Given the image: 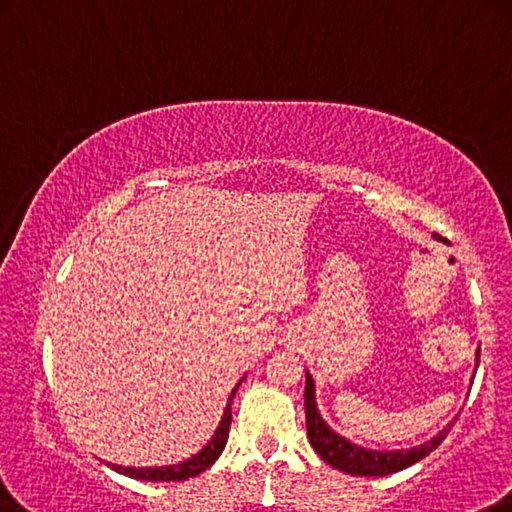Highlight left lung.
<instances>
[{"instance_id":"8db88e82","label":"left lung","mask_w":512,"mask_h":512,"mask_svg":"<svg viewBox=\"0 0 512 512\" xmlns=\"http://www.w3.org/2000/svg\"><path fill=\"white\" fill-rule=\"evenodd\" d=\"M305 421H307V437H310V444L314 446V451L319 453L330 467L353 476H387V474L401 472V469L415 465V462L426 458L428 453L437 449L446 437V433L451 431V424H449L444 431L437 433L433 440H428L426 444H419L415 449H405V451L364 449V446L348 442L346 437L337 435L326 421H323V417L319 415V408H316L314 380L307 371H305Z\"/></svg>"}]
</instances>
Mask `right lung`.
I'll list each match as a JSON object with an SVG mask.
<instances>
[{"mask_svg": "<svg viewBox=\"0 0 512 512\" xmlns=\"http://www.w3.org/2000/svg\"><path fill=\"white\" fill-rule=\"evenodd\" d=\"M239 385H241V380L232 389L230 401H227V405H225L221 424H218L214 437L205 446H202L196 456H191L189 460L180 462V465H168V467H139L136 469V467H123V465H109V462L107 465L111 469H116L118 474H125L129 478H141V481H186V478L205 472L207 467L214 465L216 458L221 456L225 449L227 433H230V424H232V399H234V394H237Z\"/></svg>", "mask_w": 512, "mask_h": 512, "instance_id": "add662e5", "label": "right lung"}]
</instances>
